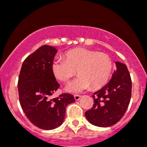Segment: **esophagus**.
I'll return each instance as SVG.
<instances>
[{
	"mask_svg": "<svg viewBox=\"0 0 147 147\" xmlns=\"http://www.w3.org/2000/svg\"><path fill=\"white\" fill-rule=\"evenodd\" d=\"M81 97H82L81 96H79V95H75L74 96V98L76 101H79V100L81 98Z\"/></svg>",
	"mask_w": 147,
	"mask_h": 147,
	"instance_id": "1",
	"label": "esophagus"
}]
</instances>
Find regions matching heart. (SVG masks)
Returning a JSON list of instances; mask_svg holds the SVG:
<instances>
[{"label":"heart","mask_w":147,"mask_h":147,"mask_svg":"<svg viewBox=\"0 0 147 147\" xmlns=\"http://www.w3.org/2000/svg\"><path fill=\"white\" fill-rule=\"evenodd\" d=\"M51 70L58 80L67 82L77 71L80 77L65 88L71 93H80L91 88L98 89L106 85L113 71V61L108 54L85 48L68 51L64 59L53 62Z\"/></svg>","instance_id":"b5f03b06"}]
</instances>
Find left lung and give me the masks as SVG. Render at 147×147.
<instances>
[{"label":"left lung","mask_w":147,"mask_h":147,"mask_svg":"<svg viewBox=\"0 0 147 147\" xmlns=\"http://www.w3.org/2000/svg\"><path fill=\"white\" fill-rule=\"evenodd\" d=\"M116 70L107 85L92 96L94 104L85 117L91 124L107 127L115 124L126 113L132 93V81L127 67L115 62Z\"/></svg>","instance_id":"1"}]
</instances>
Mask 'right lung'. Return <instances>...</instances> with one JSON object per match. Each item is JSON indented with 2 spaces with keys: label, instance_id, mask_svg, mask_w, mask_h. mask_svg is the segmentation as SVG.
Here are the masks:
<instances>
[{
  "label": "right lung",
  "instance_id": "add662e5",
  "mask_svg": "<svg viewBox=\"0 0 147 147\" xmlns=\"http://www.w3.org/2000/svg\"><path fill=\"white\" fill-rule=\"evenodd\" d=\"M57 50L44 45L24 60L18 78L20 106L28 120L40 129L51 130L63 123L65 108L75 102L73 95L62 93L51 98L59 88L51 70Z\"/></svg>",
  "mask_w": 147,
  "mask_h": 147
}]
</instances>
